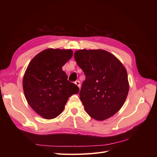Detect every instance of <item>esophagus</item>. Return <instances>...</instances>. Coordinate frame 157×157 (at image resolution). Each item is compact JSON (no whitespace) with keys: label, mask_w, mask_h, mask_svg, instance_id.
Returning a JSON list of instances; mask_svg holds the SVG:
<instances>
[{"label":"esophagus","mask_w":157,"mask_h":157,"mask_svg":"<svg viewBox=\"0 0 157 157\" xmlns=\"http://www.w3.org/2000/svg\"><path fill=\"white\" fill-rule=\"evenodd\" d=\"M75 84L76 85H77V86H78V87L80 88V81H79V80H77V81H75Z\"/></svg>","instance_id":"esophagus-1"}]
</instances>
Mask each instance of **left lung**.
Here are the masks:
<instances>
[{
  "mask_svg": "<svg viewBox=\"0 0 157 157\" xmlns=\"http://www.w3.org/2000/svg\"><path fill=\"white\" fill-rule=\"evenodd\" d=\"M74 57L86 76L79 94L85 111L99 121L111 117L124 105L129 91L124 66L101 49L78 50Z\"/></svg>",
  "mask_w": 157,
  "mask_h": 157,
  "instance_id": "8db88e82",
  "label": "left lung"
}]
</instances>
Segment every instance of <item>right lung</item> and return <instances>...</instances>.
Returning a JSON list of instances; mask_svg holds the SVG:
<instances>
[{
	"label": "right lung",
	"mask_w": 157,
	"mask_h": 157,
	"mask_svg": "<svg viewBox=\"0 0 157 157\" xmlns=\"http://www.w3.org/2000/svg\"><path fill=\"white\" fill-rule=\"evenodd\" d=\"M72 56L70 49L48 48L36 55L27 66L23 78L25 97L33 110L45 119L59 116L69 98L79 92L62 70Z\"/></svg>",
	"instance_id": "1"
}]
</instances>
